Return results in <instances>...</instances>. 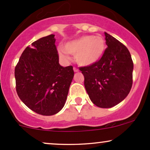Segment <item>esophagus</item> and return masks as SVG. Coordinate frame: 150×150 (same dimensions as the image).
Listing matches in <instances>:
<instances>
[{
    "label": "esophagus",
    "instance_id": "obj_1",
    "mask_svg": "<svg viewBox=\"0 0 150 150\" xmlns=\"http://www.w3.org/2000/svg\"><path fill=\"white\" fill-rule=\"evenodd\" d=\"M73 70H74V72H75V73H77V72H79V70L77 69L76 67H74Z\"/></svg>",
    "mask_w": 150,
    "mask_h": 150
}]
</instances>
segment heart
Masks as SVG:
<instances>
[{"label":"heart","mask_w":150,"mask_h":150,"mask_svg":"<svg viewBox=\"0 0 150 150\" xmlns=\"http://www.w3.org/2000/svg\"><path fill=\"white\" fill-rule=\"evenodd\" d=\"M65 49L58 48L60 56L69 59L68 53L75 55V61L81 65H90L101 58L106 49V42L101 36H82L65 44Z\"/></svg>","instance_id":"obj_1"}]
</instances>
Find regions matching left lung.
Returning a JSON list of instances; mask_svg holds the SVG:
<instances>
[{
  "label": "left lung",
  "instance_id": "8db88e82",
  "mask_svg": "<svg viewBox=\"0 0 150 150\" xmlns=\"http://www.w3.org/2000/svg\"><path fill=\"white\" fill-rule=\"evenodd\" d=\"M107 48L96 63L80 67L89 99L98 107L111 108L128 96L132 85L133 62L128 49L105 32Z\"/></svg>",
  "mask_w": 150,
  "mask_h": 150
}]
</instances>
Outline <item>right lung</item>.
<instances>
[{
	"label": "right lung",
	"mask_w": 150,
	"mask_h": 150,
	"mask_svg": "<svg viewBox=\"0 0 150 150\" xmlns=\"http://www.w3.org/2000/svg\"><path fill=\"white\" fill-rule=\"evenodd\" d=\"M54 34L27 46L15 68L16 91L28 108L38 114L52 116L64 106L74 76L72 65L62 67Z\"/></svg>",
	"instance_id": "add662e5"
}]
</instances>
